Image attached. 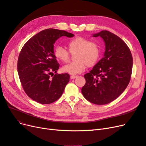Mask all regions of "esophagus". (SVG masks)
Returning <instances> with one entry per match:
<instances>
[{"label":"esophagus","mask_w":146,"mask_h":146,"mask_svg":"<svg viewBox=\"0 0 146 146\" xmlns=\"http://www.w3.org/2000/svg\"><path fill=\"white\" fill-rule=\"evenodd\" d=\"M77 77V76H70V79H74V78H76Z\"/></svg>","instance_id":"34e87169"}]
</instances>
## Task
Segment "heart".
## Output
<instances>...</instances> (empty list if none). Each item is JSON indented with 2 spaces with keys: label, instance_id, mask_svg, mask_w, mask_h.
I'll list each match as a JSON object with an SVG mask.
<instances>
[{
  "label": "heart",
  "instance_id": "b5f03b06",
  "mask_svg": "<svg viewBox=\"0 0 146 146\" xmlns=\"http://www.w3.org/2000/svg\"><path fill=\"white\" fill-rule=\"evenodd\" d=\"M70 54H75L76 61L63 66V71L71 75L82 73L86 66H91L98 61L100 53V47L98 42L90 41L83 37H76L68 42ZM55 58L63 63L69 60V52L61 46H57L54 50Z\"/></svg>",
  "mask_w": 146,
  "mask_h": 146
}]
</instances>
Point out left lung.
Listing matches in <instances>:
<instances>
[{
  "label": "left lung",
  "mask_w": 146,
  "mask_h": 146,
  "mask_svg": "<svg viewBox=\"0 0 146 146\" xmlns=\"http://www.w3.org/2000/svg\"><path fill=\"white\" fill-rule=\"evenodd\" d=\"M100 36L105 45L104 57L84 77L86 83L82 93L96 105L111 102L120 96L130 82L133 58L129 47L122 39L107 30L92 35Z\"/></svg>",
  "instance_id": "8db88e82"
}]
</instances>
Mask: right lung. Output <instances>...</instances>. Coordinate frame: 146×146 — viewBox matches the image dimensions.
<instances>
[{"label": "right lung", "instance_id": "add662e5", "mask_svg": "<svg viewBox=\"0 0 146 146\" xmlns=\"http://www.w3.org/2000/svg\"><path fill=\"white\" fill-rule=\"evenodd\" d=\"M63 36L71 38L74 35L55 29L42 30L26 42L19 54L17 68L22 86L29 98L39 104L58 100L69 82L68 74L54 76L59 68L54 44Z\"/></svg>", "mask_w": 146, "mask_h": 146}]
</instances>
